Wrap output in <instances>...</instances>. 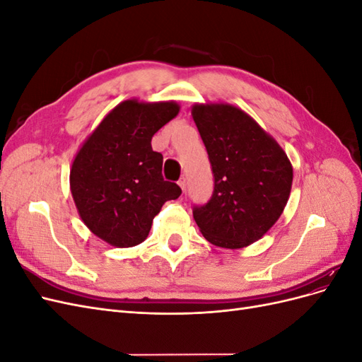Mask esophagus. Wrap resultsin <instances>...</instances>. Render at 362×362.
I'll list each match as a JSON object with an SVG mask.
<instances>
[{"label":"esophagus","instance_id":"34e87169","mask_svg":"<svg viewBox=\"0 0 362 362\" xmlns=\"http://www.w3.org/2000/svg\"><path fill=\"white\" fill-rule=\"evenodd\" d=\"M178 184H180V187L182 189V192H185V187H187V181H185V178H181L178 181Z\"/></svg>","mask_w":362,"mask_h":362}]
</instances>
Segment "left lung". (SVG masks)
<instances>
[{
  "mask_svg": "<svg viewBox=\"0 0 362 362\" xmlns=\"http://www.w3.org/2000/svg\"><path fill=\"white\" fill-rule=\"evenodd\" d=\"M192 116L214 177L210 201L193 206L194 221L214 246L255 243L287 205L291 163L276 140L234 105L196 104Z\"/></svg>",
  "mask_w": 362,
  "mask_h": 362,
  "instance_id": "1",
  "label": "left lung"
}]
</instances>
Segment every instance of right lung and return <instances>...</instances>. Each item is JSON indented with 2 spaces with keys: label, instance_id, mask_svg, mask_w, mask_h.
<instances>
[{
  "label": "right lung",
  "instance_id": "add662e5",
  "mask_svg": "<svg viewBox=\"0 0 362 362\" xmlns=\"http://www.w3.org/2000/svg\"><path fill=\"white\" fill-rule=\"evenodd\" d=\"M180 112L177 103L116 105L87 137L71 169V192L81 221L116 247L144 242L163 204L181 194L163 180V156L152 151L157 131Z\"/></svg>",
  "mask_w": 362,
  "mask_h": 362
}]
</instances>
